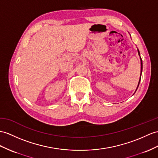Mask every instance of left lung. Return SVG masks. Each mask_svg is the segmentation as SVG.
Masks as SVG:
<instances>
[{"label": "left lung", "mask_w": 158, "mask_h": 158, "mask_svg": "<svg viewBox=\"0 0 158 158\" xmlns=\"http://www.w3.org/2000/svg\"><path fill=\"white\" fill-rule=\"evenodd\" d=\"M138 53H139V55L140 56V53H139V50H138ZM140 59H141V72H142L141 70H142V68H143V64H142V60H141V57H140ZM140 80H141V76H140V79H139V84H138V86H139V85ZM138 86H137V89L138 88ZM137 89H136V90H137Z\"/></svg>", "instance_id": "8db88e82"}]
</instances>
